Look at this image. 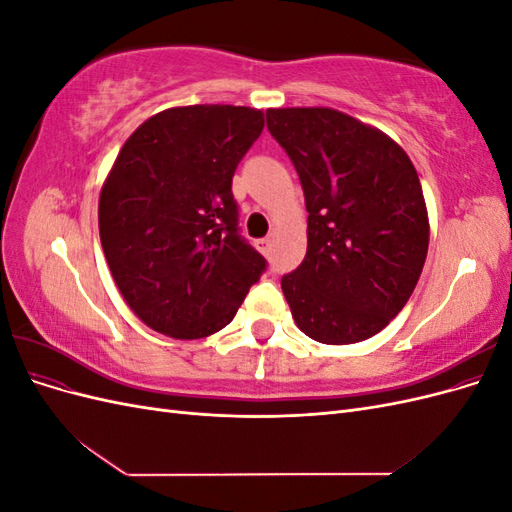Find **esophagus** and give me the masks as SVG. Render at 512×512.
<instances>
[{
	"mask_svg": "<svg viewBox=\"0 0 512 512\" xmlns=\"http://www.w3.org/2000/svg\"><path fill=\"white\" fill-rule=\"evenodd\" d=\"M258 243H260V252L262 254H269L271 252V239H262Z\"/></svg>",
	"mask_w": 512,
	"mask_h": 512,
	"instance_id": "obj_1",
	"label": "esophagus"
}]
</instances>
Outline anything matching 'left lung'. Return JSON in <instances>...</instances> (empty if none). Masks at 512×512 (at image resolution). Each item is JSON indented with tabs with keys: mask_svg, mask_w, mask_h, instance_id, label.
<instances>
[{
	"mask_svg": "<svg viewBox=\"0 0 512 512\" xmlns=\"http://www.w3.org/2000/svg\"><path fill=\"white\" fill-rule=\"evenodd\" d=\"M267 126L297 168L307 252L282 277L297 327L320 344L374 337L416 288L429 215L416 168L389 134L327 106L269 108Z\"/></svg>",
	"mask_w": 512,
	"mask_h": 512,
	"instance_id": "8db88e82",
	"label": "left lung"
}]
</instances>
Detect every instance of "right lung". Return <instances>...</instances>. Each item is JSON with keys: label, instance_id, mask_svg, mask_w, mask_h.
Wrapping results in <instances>:
<instances>
[{"label": "right lung", "instance_id": "obj_1", "mask_svg": "<svg viewBox=\"0 0 512 512\" xmlns=\"http://www.w3.org/2000/svg\"><path fill=\"white\" fill-rule=\"evenodd\" d=\"M265 128L250 106H173L138 126L100 190L102 250L149 329L200 339L235 318L267 262L237 235L232 175Z\"/></svg>", "mask_w": 512, "mask_h": 512}]
</instances>
